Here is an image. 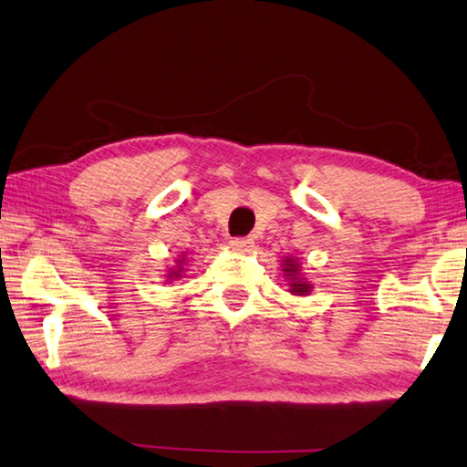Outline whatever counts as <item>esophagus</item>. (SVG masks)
I'll use <instances>...</instances> for the list:
<instances>
[{"instance_id": "34e87169", "label": "esophagus", "mask_w": 467, "mask_h": 467, "mask_svg": "<svg viewBox=\"0 0 467 467\" xmlns=\"http://www.w3.org/2000/svg\"><path fill=\"white\" fill-rule=\"evenodd\" d=\"M230 245L235 252H250L254 247V242L250 240V237H232Z\"/></svg>"}]
</instances>
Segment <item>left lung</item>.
I'll use <instances>...</instances> for the list:
<instances>
[{
  "label": "left lung",
  "mask_w": 467,
  "mask_h": 467,
  "mask_svg": "<svg viewBox=\"0 0 467 467\" xmlns=\"http://www.w3.org/2000/svg\"><path fill=\"white\" fill-rule=\"evenodd\" d=\"M296 269H297L296 264H289L287 272H294V274H296ZM307 289H309L307 284H302V282H294V284H292V292H294V294H306Z\"/></svg>",
  "instance_id": "left-lung-1"
}]
</instances>
